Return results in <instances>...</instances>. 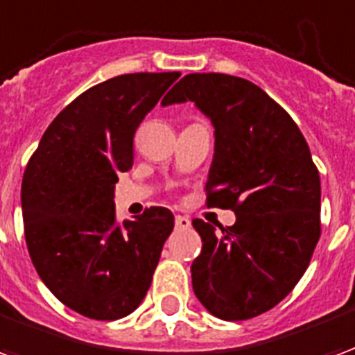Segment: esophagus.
Masks as SVG:
<instances>
[{"label":"esophagus","mask_w":355,"mask_h":355,"mask_svg":"<svg viewBox=\"0 0 355 355\" xmlns=\"http://www.w3.org/2000/svg\"><path fill=\"white\" fill-rule=\"evenodd\" d=\"M175 226H177L178 230H188V228H190V218H188V216L177 215V218H175Z\"/></svg>","instance_id":"1"}]
</instances>
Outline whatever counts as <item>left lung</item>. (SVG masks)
<instances>
[{
  "label": "left lung",
  "mask_w": 355,
  "mask_h": 355,
  "mask_svg": "<svg viewBox=\"0 0 355 355\" xmlns=\"http://www.w3.org/2000/svg\"><path fill=\"white\" fill-rule=\"evenodd\" d=\"M196 102L215 125L207 207L232 209L234 226L193 220L201 254L196 297L226 321L272 310L295 289L321 236V182L310 148L285 110L251 81L188 73L162 101Z\"/></svg>",
  "instance_id": "8db88e82"
}]
</instances>
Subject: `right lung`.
Instances as JSON below:
<instances>
[{"label":"right lung","mask_w":355,"mask_h":355,"mask_svg":"<svg viewBox=\"0 0 355 355\" xmlns=\"http://www.w3.org/2000/svg\"><path fill=\"white\" fill-rule=\"evenodd\" d=\"M180 72L123 73L81 93L43 132L22 177L24 238L35 272L73 312L125 318L146 297L169 209L119 223L117 175L132 167L135 132Z\"/></svg>","instance_id":"1"}]
</instances>
